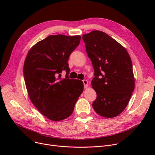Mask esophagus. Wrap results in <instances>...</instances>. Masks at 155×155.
<instances>
[{
	"label": "esophagus",
	"mask_w": 155,
	"mask_h": 155,
	"mask_svg": "<svg viewBox=\"0 0 155 155\" xmlns=\"http://www.w3.org/2000/svg\"><path fill=\"white\" fill-rule=\"evenodd\" d=\"M83 83H84V88H87L88 87V81L87 80H84Z\"/></svg>",
	"instance_id": "34e87169"
}]
</instances>
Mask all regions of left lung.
Returning <instances> with one entry per match:
<instances>
[{
    "label": "left lung",
    "mask_w": 155,
    "mask_h": 155,
    "mask_svg": "<svg viewBox=\"0 0 155 155\" xmlns=\"http://www.w3.org/2000/svg\"><path fill=\"white\" fill-rule=\"evenodd\" d=\"M82 38L95 72L91 84L97 98L93 108L102 117H116L134 90L131 59L124 47L102 31H93Z\"/></svg>",
    "instance_id": "1"
}]
</instances>
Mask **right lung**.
<instances>
[{
    "label": "right lung",
    "instance_id": "obj_1",
    "mask_svg": "<svg viewBox=\"0 0 155 155\" xmlns=\"http://www.w3.org/2000/svg\"><path fill=\"white\" fill-rule=\"evenodd\" d=\"M80 39L78 35H50L32 46L25 59L23 73L28 96L50 120L59 121L71 116L83 92L82 81L68 76L69 56ZM63 70L68 75L61 79Z\"/></svg>",
    "mask_w": 155,
    "mask_h": 155
}]
</instances>
